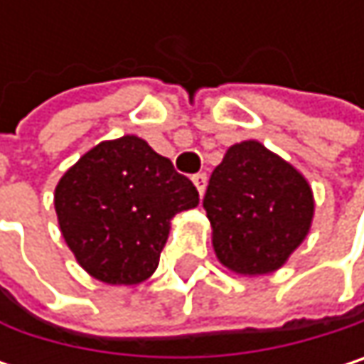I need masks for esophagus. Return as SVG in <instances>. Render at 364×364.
Masks as SVG:
<instances>
[{"label": "esophagus", "mask_w": 364, "mask_h": 364, "mask_svg": "<svg viewBox=\"0 0 364 364\" xmlns=\"http://www.w3.org/2000/svg\"><path fill=\"white\" fill-rule=\"evenodd\" d=\"M191 181H193V185H196L198 193L202 196V193H204V189H206V175H204V173H198V175H193V177H191Z\"/></svg>", "instance_id": "34e87169"}]
</instances>
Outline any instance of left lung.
Wrapping results in <instances>:
<instances>
[{"instance_id":"left-lung-1","label":"left lung","mask_w":364,"mask_h":364,"mask_svg":"<svg viewBox=\"0 0 364 364\" xmlns=\"http://www.w3.org/2000/svg\"><path fill=\"white\" fill-rule=\"evenodd\" d=\"M202 206L219 261L249 276L278 269L308 236L314 215L308 181L257 141L228 149Z\"/></svg>"}]
</instances>
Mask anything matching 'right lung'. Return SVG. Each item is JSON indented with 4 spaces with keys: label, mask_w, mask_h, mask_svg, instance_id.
<instances>
[{
    "label": "right lung",
    "mask_w": 364,
    "mask_h": 364,
    "mask_svg": "<svg viewBox=\"0 0 364 364\" xmlns=\"http://www.w3.org/2000/svg\"><path fill=\"white\" fill-rule=\"evenodd\" d=\"M198 202L193 183L132 134L92 147L54 191L65 242L90 276L107 284L149 278L166 245L168 221Z\"/></svg>",
    "instance_id": "right-lung-1"
}]
</instances>
